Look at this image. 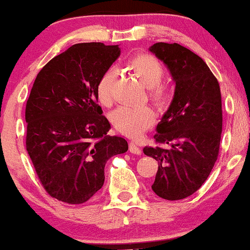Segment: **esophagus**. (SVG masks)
<instances>
[{
  "instance_id": "34e87169",
  "label": "esophagus",
  "mask_w": 250,
  "mask_h": 250,
  "mask_svg": "<svg viewBox=\"0 0 250 250\" xmlns=\"http://www.w3.org/2000/svg\"><path fill=\"white\" fill-rule=\"evenodd\" d=\"M129 151H130L131 154H135V155L142 154V149L140 148V146H138L136 142H133V141L129 143Z\"/></svg>"
}]
</instances>
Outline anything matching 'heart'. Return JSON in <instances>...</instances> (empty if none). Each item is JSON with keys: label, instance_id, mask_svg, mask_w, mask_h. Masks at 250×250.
Instances as JSON below:
<instances>
[{"label": "heart", "instance_id": "heart-1", "mask_svg": "<svg viewBox=\"0 0 250 250\" xmlns=\"http://www.w3.org/2000/svg\"><path fill=\"white\" fill-rule=\"evenodd\" d=\"M128 68L140 78L150 89V98L159 107H165L170 101L169 87L162 83L164 68L161 62L149 53H137L128 62ZM115 72L107 70L96 85V96L102 106L109 107L113 104V81ZM110 120L120 133L130 137H138L154 123L155 115L148 106L116 108L110 113Z\"/></svg>", "mask_w": 250, "mask_h": 250}]
</instances>
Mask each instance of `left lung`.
<instances>
[{"label": "left lung", "instance_id": "8db88e82", "mask_svg": "<svg viewBox=\"0 0 250 250\" xmlns=\"http://www.w3.org/2000/svg\"><path fill=\"white\" fill-rule=\"evenodd\" d=\"M149 51L164 62L176 83L172 101L154 136L164 146L143 149L158 162L151 188L163 199H184L200 188L218 159L220 86L206 62L182 45L156 43Z\"/></svg>", "mask_w": 250, "mask_h": 250}]
</instances>
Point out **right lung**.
Segmentation results:
<instances>
[{
    "mask_svg": "<svg viewBox=\"0 0 250 250\" xmlns=\"http://www.w3.org/2000/svg\"><path fill=\"white\" fill-rule=\"evenodd\" d=\"M121 55L119 45L80 43L51 59L26 101V150L51 197L83 204L104 183V165L125 154L123 137L107 133L96 85Z\"/></svg>",
    "mask_w": 250,
    "mask_h": 250,
    "instance_id": "1",
    "label": "right lung"
}]
</instances>
